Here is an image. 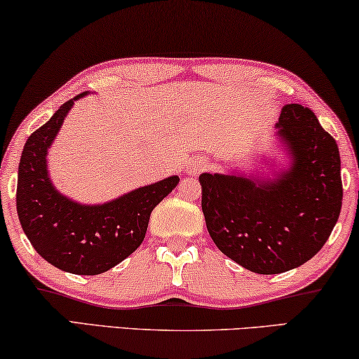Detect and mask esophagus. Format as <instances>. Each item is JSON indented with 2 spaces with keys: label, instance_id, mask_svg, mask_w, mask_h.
Returning a JSON list of instances; mask_svg holds the SVG:
<instances>
[{
  "label": "esophagus",
  "instance_id": "obj_1",
  "mask_svg": "<svg viewBox=\"0 0 359 359\" xmlns=\"http://www.w3.org/2000/svg\"><path fill=\"white\" fill-rule=\"evenodd\" d=\"M205 168H206L205 159L194 158V159H191V161L187 163L185 170H187V174H198V172H201V170L205 169Z\"/></svg>",
  "mask_w": 359,
  "mask_h": 359
}]
</instances>
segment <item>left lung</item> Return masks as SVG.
Instances as JSON below:
<instances>
[{"label": "left lung", "instance_id": "left-lung-1", "mask_svg": "<svg viewBox=\"0 0 359 359\" xmlns=\"http://www.w3.org/2000/svg\"><path fill=\"white\" fill-rule=\"evenodd\" d=\"M277 135L290 168L272 180L201 174V210L224 255L256 274L295 269L324 247L341 210L340 153L302 104H285Z\"/></svg>", "mask_w": 359, "mask_h": 359}]
</instances>
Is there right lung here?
I'll return each mask as SVG.
<instances>
[{"label":"right lung","mask_w":359,"mask_h":359,"mask_svg":"<svg viewBox=\"0 0 359 359\" xmlns=\"http://www.w3.org/2000/svg\"><path fill=\"white\" fill-rule=\"evenodd\" d=\"M57 109L27 138L19 163L15 205L32 247L57 269L79 276L109 271L140 247L158 203L179 184L177 175L132 190L103 205H80L61 195L46 169L48 148L55 142L74 101Z\"/></svg>","instance_id":"1"}]
</instances>
